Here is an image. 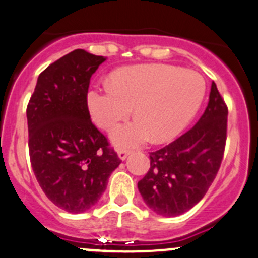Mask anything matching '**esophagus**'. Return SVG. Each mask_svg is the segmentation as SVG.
Returning <instances> with one entry per match:
<instances>
[{
	"mask_svg": "<svg viewBox=\"0 0 258 258\" xmlns=\"http://www.w3.org/2000/svg\"><path fill=\"white\" fill-rule=\"evenodd\" d=\"M129 153H131V152L126 151V149H119V151H117V156H119V158L122 159V161L126 159V157L129 156Z\"/></svg>",
	"mask_w": 258,
	"mask_h": 258,
	"instance_id": "34e87169",
	"label": "esophagus"
}]
</instances>
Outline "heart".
<instances>
[{"instance_id":"b5f03b06","label":"heart","mask_w":258,"mask_h":258,"mask_svg":"<svg viewBox=\"0 0 258 258\" xmlns=\"http://www.w3.org/2000/svg\"><path fill=\"white\" fill-rule=\"evenodd\" d=\"M205 96V81L194 71L176 66L151 64L125 68L115 73L111 85L96 86L87 94L94 121L112 131L132 114L137 119L112 133L117 147H137L152 137L167 141L183 131Z\"/></svg>"}]
</instances>
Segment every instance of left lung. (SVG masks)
<instances>
[{"mask_svg": "<svg viewBox=\"0 0 258 258\" xmlns=\"http://www.w3.org/2000/svg\"><path fill=\"white\" fill-rule=\"evenodd\" d=\"M227 121V104L213 82L199 121L172 143L149 153L151 167L138 182L149 209L177 217L204 198L222 164Z\"/></svg>", "mask_w": 258, "mask_h": 258, "instance_id": "1", "label": "left lung"}]
</instances>
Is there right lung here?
Segmentation results:
<instances>
[{
    "instance_id": "add662e5",
    "label": "right lung",
    "mask_w": 258,
    "mask_h": 258,
    "mask_svg": "<svg viewBox=\"0 0 258 258\" xmlns=\"http://www.w3.org/2000/svg\"><path fill=\"white\" fill-rule=\"evenodd\" d=\"M106 58L76 49L39 75L26 107L29 153L46 198L68 213L94 207L120 158L92 124L91 76Z\"/></svg>"
}]
</instances>
